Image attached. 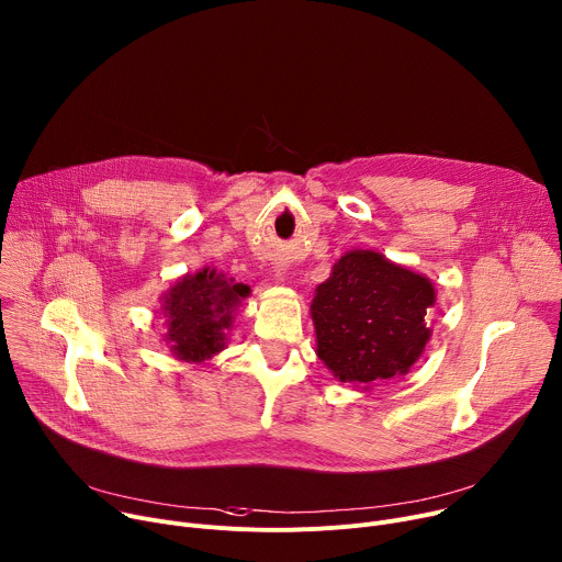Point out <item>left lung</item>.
Masks as SVG:
<instances>
[{
  "instance_id": "8db88e82",
  "label": "left lung",
  "mask_w": 562,
  "mask_h": 562,
  "mask_svg": "<svg viewBox=\"0 0 562 562\" xmlns=\"http://www.w3.org/2000/svg\"><path fill=\"white\" fill-rule=\"evenodd\" d=\"M432 304L428 278L381 252L349 250L312 302L318 359L353 385L405 374L430 338L424 316Z\"/></svg>"
}]
</instances>
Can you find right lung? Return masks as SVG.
<instances>
[{"mask_svg": "<svg viewBox=\"0 0 562 562\" xmlns=\"http://www.w3.org/2000/svg\"><path fill=\"white\" fill-rule=\"evenodd\" d=\"M248 293L246 284H235L211 269L181 278L166 293L161 310L168 318L166 342L177 359L201 363L222 351L233 310Z\"/></svg>", "mask_w": 562, "mask_h": 562, "instance_id": "obj_1", "label": "right lung"}]
</instances>
